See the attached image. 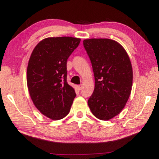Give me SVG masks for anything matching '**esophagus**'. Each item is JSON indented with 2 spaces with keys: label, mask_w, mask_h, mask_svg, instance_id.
<instances>
[{
  "label": "esophagus",
  "mask_w": 159,
  "mask_h": 159,
  "mask_svg": "<svg viewBox=\"0 0 159 159\" xmlns=\"http://www.w3.org/2000/svg\"><path fill=\"white\" fill-rule=\"evenodd\" d=\"M77 89L78 90H81L82 89V85H78L77 86Z\"/></svg>",
  "instance_id": "esophagus-1"
}]
</instances>
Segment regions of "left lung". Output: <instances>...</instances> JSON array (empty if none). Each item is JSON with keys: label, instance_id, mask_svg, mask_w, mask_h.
<instances>
[{"label": "left lung", "instance_id": "left-lung-1", "mask_svg": "<svg viewBox=\"0 0 159 159\" xmlns=\"http://www.w3.org/2000/svg\"><path fill=\"white\" fill-rule=\"evenodd\" d=\"M83 43L95 78L94 91L87 103L96 118L109 120L121 112L130 96L133 80L130 58L115 40L89 39Z\"/></svg>", "mask_w": 159, "mask_h": 159}]
</instances>
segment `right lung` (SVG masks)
I'll list each match as a JSON object with an SVG mask.
<instances>
[{
    "instance_id": "obj_1",
    "label": "right lung",
    "mask_w": 159,
    "mask_h": 159,
    "mask_svg": "<svg viewBox=\"0 0 159 159\" xmlns=\"http://www.w3.org/2000/svg\"><path fill=\"white\" fill-rule=\"evenodd\" d=\"M80 42L71 36L45 38L36 45L29 59V94L40 113L53 120L69 114L76 96L66 81V62Z\"/></svg>"
}]
</instances>
